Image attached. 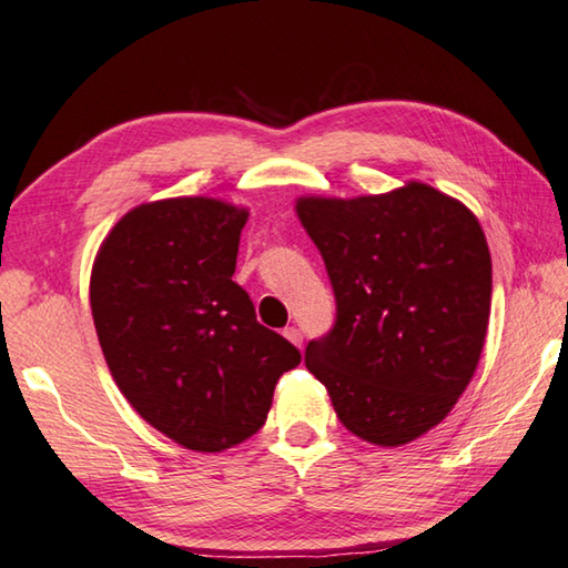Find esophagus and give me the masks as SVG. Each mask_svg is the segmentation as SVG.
<instances>
[{
  "mask_svg": "<svg viewBox=\"0 0 568 568\" xmlns=\"http://www.w3.org/2000/svg\"><path fill=\"white\" fill-rule=\"evenodd\" d=\"M283 335H285L287 339H291L293 345H297V347L303 345V333H301V329H297V327H293V325H291V327H285V329H283Z\"/></svg>",
  "mask_w": 568,
  "mask_h": 568,
  "instance_id": "1",
  "label": "esophagus"
}]
</instances>
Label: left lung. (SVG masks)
<instances>
[{
	"label": "left lung",
	"mask_w": 568,
	"mask_h": 568,
	"mask_svg": "<svg viewBox=\"0 0 568 568\" xmlns=\"http://www.w3.org/2000/svg\"><path fill=\"white\" fill-rule=\"evenodd\" d=\"M337 320L305 347L355 437L399 447L445 419L479 365L491 255L467 205L427 183L357 199L301 195Z\"/></svg>",
	"instance_id": "left-lung-1"
}]
</instances>
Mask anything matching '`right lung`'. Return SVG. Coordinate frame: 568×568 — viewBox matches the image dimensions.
Instances as JSON below:
<instances>
[{
    "label": "right lung",
    "instance_id": "add662e5",
    "mask_svg": "<svg viewBox=\"0 0 568 568\" xmlns=\"http://www.w3.org/2000/svg\"><path fill=\"white\" fill-rule=\"evenodd\" d=\"M248 209L209 195L141 203L113 225L89 283L101 353L129 405L176 445L223 452L265 425L297 347L233 283Z\"/></svg>",
    "mask_w": 568,
    "mask_h": 568
}]
</instances>
